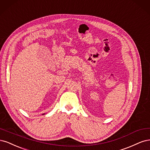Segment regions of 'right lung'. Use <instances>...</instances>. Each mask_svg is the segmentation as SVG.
<instances>
[{
  "label": "right lung",
  "mask_w": 150,
  "mask_h": 150,
  "mask_svg": "<svg viewBox=\"0 0 150 150\" xmlns=\"http://www.w3.org/2000/svg\"><path fill=\"white\" fill-rule=\"evenodd\" d=\"M43 115H44V113H43Z\"/></svg>",
  "instance_id": "add662e5"
}]
</instances>
